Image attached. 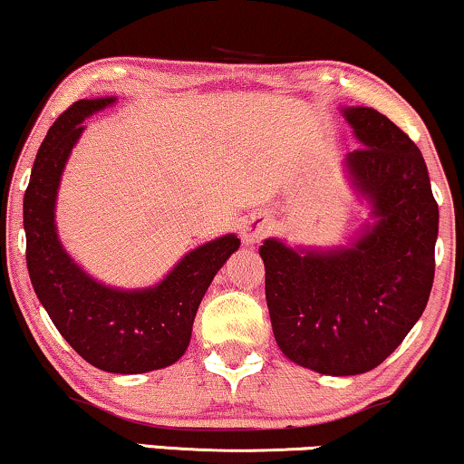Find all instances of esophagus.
I'll return each mask as SVG.
<instances>
[{
	"mask_svg": "<svg viewBox=\"0 0 464 464\" xmlns=\"http://www.w3.org/2000/svg\"><path fill=\"white\" fill-rule=\"evenodd\" d=\"M269 222L266 218H261V216H252L242 225V237L246 242H259L263 236H267L269 233Z\"/></svg>",
	"mask_w": 464,
	"mask_h": 464,
	"instance_id": "34e87169",
	"label": "esophagus"
}]
</instances>
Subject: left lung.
I'll list each match as a JSON object with an SVG mask.
<instances>
[{
  "label": "left lung",
  "instance_id": "8db88e82",
  "mask_svg": "<svg viewBox=\"0 0 464 464\" xmlns=\"http://www.w3.org/2000/svg\"><path fill=\"white\" fill-rule=\"evenodd\" d=\"M363 148L344 160L372 225L351 246L263 242L274 338L291 362L349 377L377 368L424 313L435 278L439 205L418 145L371 107L343 109Z\"/></svg>",
  "mask_w": 464,
  "mask_h": 464
}]
</instances>
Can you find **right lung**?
<instances>
[{
	"label": "right lung",
	"mask_w": 464,
	"mask_h": 464,
	"mask_svg": "<svg viewBox=\"0 0 464 464\" xmlns=\"http://www.w3.org/2000/svg\"><path fill=\"white\" fill-rule=\"evenodd\" d=\"M115 101L74 102L46 132L23 198L25 259L40 304L70 347L104 372L140 374L171 366L186 353L198 304L239 239L228 233L198 246L148 289H115L76 266L57 237V188L85 117Z\"/></svg>",
	"instance_id": "obj_1"
}]
</instances>
